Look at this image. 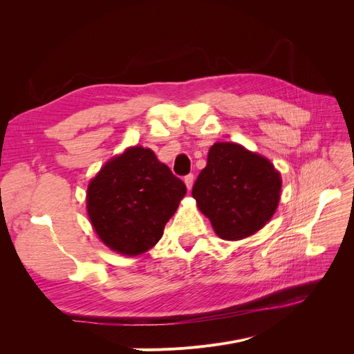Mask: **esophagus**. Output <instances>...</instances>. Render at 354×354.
<instances>
[{
	"label": "esophagus",
	"instance_id": "34e87169",
	"mask_svg": "<svg viewBox=\"0 0 354 354\" xmlns=\"http://www.w3.org/2000/svg\"><path fill=\"white\" fill-rule=\"evenodd\" d=\"M194 181H195V176L194 174H187L185 177V183H186V187L190 190L192 186H194Z\"/></svg>",
	"mask_w": 354,
	"mask_h": 354
}]
</instances>
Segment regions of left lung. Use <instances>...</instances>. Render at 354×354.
<instances>
[{
  "label": "left lung",
  "mask_w": 354,
  "mask_h": 354,
  "mask_svg": "<svg viewBox=\"0 0 354 354\" xmlns=\"http://www.w3.org/2000/svg\"><path fill=\"white\" fill-rule=\"evenodd\" d=\"M281 187V174L269 159L224 142L211 146L192 196L221 239L239 241L273 217Z\"/></svg>",
  "instance_id": "left-lung-1"
}]
</instances>
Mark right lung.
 Wrapping results in <instances>:
<instances>
[{"label":"right lung","mask_w":354,"mask_h":354,"mask_svg":"<svg viewBox=\"0 0 354 354\" xmlns=\"http://www.w3.org/2000/svg\"><path fill=\"white\" fill-rule=\"evenodd\" d=\"M186 186L151 149L128 147L88 185L87 211L102 242L122 255H138L162 238Z\"/></svg>","instance_id":"add662e5"}]
</instances>
